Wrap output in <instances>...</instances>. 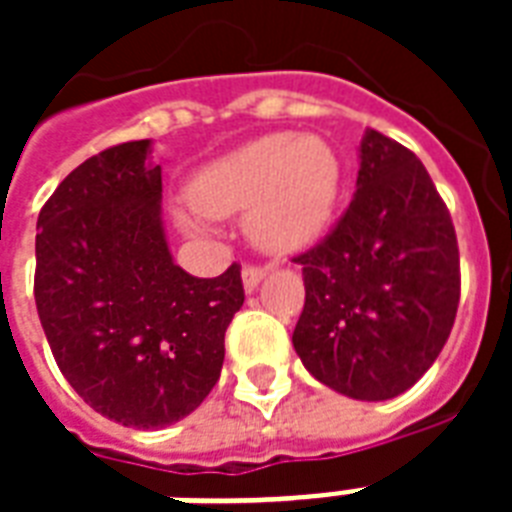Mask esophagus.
<instances>
[{"label": "esophagus", "mask_w": 512, "mask_h": 512, "mask_svg": "<svg viewBox=\"0 0 512 512\" xmlns=\"http://www.w3.org/2000/svg\"><path fill=\"white\" fill-rule=\"evenodd\" d=\"M263 276H265L263 265H252V263L244 265V271H241V279H244V289H247V292H255L257 284L263 281Z\"/></svg>", "instance_id": "1"}]
</instances>
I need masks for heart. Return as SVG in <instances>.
Returning a JSON list of instances; mask_svg holds the SVG:
<instances>
[{
    "instance_id": "1",
    "label": "heart",
    "mask_w": 512,
    "mask_h": 512,
    "mask_svg": "<svg viewBox=\"0 0 512 512\" xmlns=\"http://www.w3.org/2000/svg\"><path fill=\"white\" fill-rule=\"evenodd\" d=\"M340 162L313 135L276 132L217 159L191 183V204L204 217L247 212V228L268 249L313 241L335 212Z\"/></svg>"
}]
</instances>
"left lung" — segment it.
I'll return each instance as SVG.
<instances>
[{"label":"left lung","instance_id":"8db88e82","mask_svg":"<svg viewBox=\"0 0 512 512\" xmlns=\"http://www.w3.org/2000/svg\"><path fill=\"white\" fill-rule=\"evenodd\" d=\"M358 191L335 228L295 255L305 305L295 350L342 396L385 401L428 372L460 305V249L425 164L366 132Z\"/></svg>","mask_w":512,"mask_h":512}]
</instances>
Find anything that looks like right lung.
<instances>
[{
	"label": "right lung",
	"mask_w": 512,
	"mask_h": 512,
	"mask_svg": "<svg viewBox=\"0 0 512 512\" xmlns=\"http://www.w3.org/2000/svg\"><path fill=\"white\" fill-rule=\"evenodd\" d=\"M148 140L79 164L36 220L34 297L55 364L108 420L156 430L220 380L225 329L244 305L241 265L196 279L172 263L162 167Z\"/></svg>",
	"instance_id": "add662e5"
}]
</instances>
